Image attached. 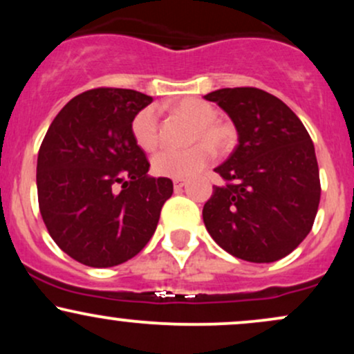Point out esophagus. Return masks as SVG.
I'll list each match as a JSON object with an SVG mask.
<instances>
[{
  "label": "esophagus",
  "mask_w": 354,
  "mask_h": 354,
  "mask_svg": "<svg viewBox=\"0 0 354 354\" xmlns=\"http://www.w3.org/2000/svg\"><path fill=\"white\" fill-rule=\"evenodd\" d=\"M186 185V181L183 180V178H180V180H174L173 181V186H174V189L176 191H180V189H183V186Z\"/></svg>",
  "instance_id": "obj_1"
}]
</instances>
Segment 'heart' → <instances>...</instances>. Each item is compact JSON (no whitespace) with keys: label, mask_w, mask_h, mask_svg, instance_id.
I'll return each mask as SVG.
<instances>
[{"label":"heart","mask_w":354,"mask_h":354,"mask_svg":"<svg viewBox=\"0 0 354 354\" xmlns=\"http://www.w3.org/2000/svg\"><path fill=\"white\" fill-rule=\"evenodd\" d=\"M174 115L193 123L189 133L191 145L185 149H163L153 156L154 173L166 178H188L200 173L213 160L216 151H226L234 141L231 124L216 120L218 111L213 104L200 98H181L171 104ZM131 135L143 151H153L160 143V124L156 109L148 106L138 111L131 121ZM198 143L196 144V141Z\"/></svg>","instance_id":"heart-1"}]
</instances>
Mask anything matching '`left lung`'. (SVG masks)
Masks as SVG:
<instances>
[{
    "label": "left lung",
    "instance_id": "left-lung-1",
    "mask_svg": "<svg viewBox=\"0 0 354 354\" xmlns=\"http://www.w3.org/2000/svg\"><path fill=\"white\" fill-rule=\"evenodd\" d=\"M238 129V146L218 168L203 208L211 238L230 254L273 263L308 236L318 213L321 185L313 145L301 120L281 100L258 88L208 93Z\"/></svg>",
    "mask_w": 354,
    "mask_h": 354
}]
</instances>
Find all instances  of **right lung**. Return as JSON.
Returning a JSON list of instances; mask_svg holds the SVG:
<instances>
[{
  "label": "right lung",
  "mask_w": 354,
  "mask_h": 354,
  "mask_svg": "<svg viewBox=\"0 0 354 354\" xmlns=\"http://www.w3.org/2000/svg\"><path fill=\"white\" fill-rule=\"evenodd\" d=\"M153 98L135 89L95 88L56 115L38 153L36 185L48 233L93 268L121 265L146 246L173 194L149 161L131 121Z\"/></svg>",
  "instance_id": "add662e5"
}]
</instances>
